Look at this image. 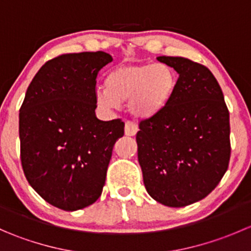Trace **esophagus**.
<instances>
[{
  "label": "esophagus",
  "instance_id": "34e87169",
  "mask_svg": "<svg viewBox=\"0 0 251 251\" xmlns=\"http://www.w3.org/2000/svg\"><path fill=\"white\" fill-rule=\"evenodd\" d=\"M137 131H138V127L133 123L127 121V123L125 124V135L126 136H128V137H132V136H135L136 133H137Z\"/></svg>",
  "mask_w": 251,
  "mask_h": 251
}]
</instances>
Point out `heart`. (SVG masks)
<instances>
[{
    "mask_svg": "<svg viewBox=\"0 0 251 251\" xmlns=\"http://www.w3.org/2000/svg\"><path fill=\"white\" fill-rule=\"evenodd\" d=\"M177 76L166 64H123L105 77V88L97 90L96 100L100 108L114 109L130 100V110L137 118H151L163 111L173 100Z\"/></svg>",
    "mask_w": 251,
    "mask_h": 251,
    "instance_id": "heart-1",
    "label": "heart"
}]
</instances>
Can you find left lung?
<instances>
[{"mask_svg": "<svg viewBox=\"0 0 251 251\" xmlns=\"http://www.w3.org/2000/svg\"><path fill=\"white\" fill-rule=\"evenodd\" d=\"M156 59L176 70L177 87L165 109L140 123L138 161L149 196L182 207L211 193L228 169L229 113L206 67L182 57Z\"/></svg>", "mask_w": 251, "mask_h": 251, "instance_id": "1", "label": "left lung"}]
</instances>
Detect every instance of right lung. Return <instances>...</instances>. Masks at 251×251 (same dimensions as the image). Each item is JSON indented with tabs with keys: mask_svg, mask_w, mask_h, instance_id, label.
<instances>
[{
	"mask_svg": "<svg viewBox=\"0 0 251 251\" xmlns=\"http://www.w3.org/2000/svg\"><path fill=\"white\" fill-rule=\"evenodd\" d=\"M105 52L62 54L37 72L19 110L20 160L30 186L50 205L75 211L102 194L120 119L96 116V78Z\"/></svg>",
	"mask_w": 251,
	"mask_h": 251,
	"instance_id": "obj_1",
	"label": "right lung"
}]
</instances>
